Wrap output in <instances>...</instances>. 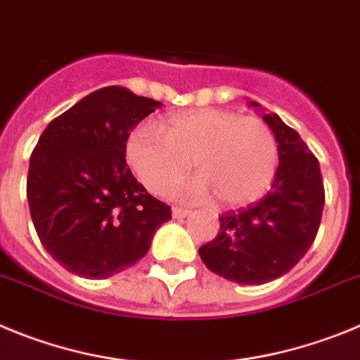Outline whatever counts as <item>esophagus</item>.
<instances>
[{
	"instance_id": "obj_1",
	"label": "esophagus",
	"mask_w": 360,
	"mask_h": 360,
	"mask_svg": "<svg viewBox=\"0 0 360 360\" xmlns=\"http://www.w3.org/2000/svg\"><path fill=\"white\" fill-rule=\"evenodd\" d=\"M190 210H186V208H174L172 210V215H174V219H184V217H188L190 215Z\"/></svg>"
}]
</instances>
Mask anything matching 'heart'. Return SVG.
Segmentation results:
<instances>
[{"instance_id":"b5f03b06","label":"heart","mask_w":360,"mask_h":360,"mask_svg":"<svg viewBox=\"0 0 360 360\" xmlns=\"http://www.w3.org/2000/svg\"><path fill=\"white\" fill-rule=\"evenodd\" d=\"M125 158L154 193L184 179L190 161L199 176L184 195L213 197L224 208L260 199L278 170V143L264 120L228 109L202 108L167 116L161 129L141 124L131 131Z\"/></svg>"}]
</instances>
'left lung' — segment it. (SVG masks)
Here are the masks:
<instances>
[{
    "label": "left lung",
    "instance_id": "1",
    "mask_svg": "<svg viewBox=\"0 0 360 360\" xmlns=\"http://www.w3.org/2000/svg\"><path fill=\"white\" fill-rule=\"evenodd\" d=\"M262 118L276 138L280 160L271 192L248 208L222 213L215 238L199 248L212 273L240 285L289 273L312 245L325 206L319 161L305 141L278 115Z\"/></svg>",
    "mask_w": 360,
    "mask_h": 360
}]
</instances>
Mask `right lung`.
I'll list each match as a JSON object with an SVG mask.
<instances>
[{"mask_svg":"<svg viewBox=\"0 0 360 360\" xmlns=\"http://www.w3.org/2000/svg\"><path fill=\"white\" fill-rule=\"evenodd\" d=\"M163 103L102 87L50 122L30 156L27 197L39 240L66 271L103 280L141 260L172 219L125 163L132 129Z\"/></svg>","mask_w":360,"mask_h":360,"instance_id":"1","label":"right lung"}]
</instances>
